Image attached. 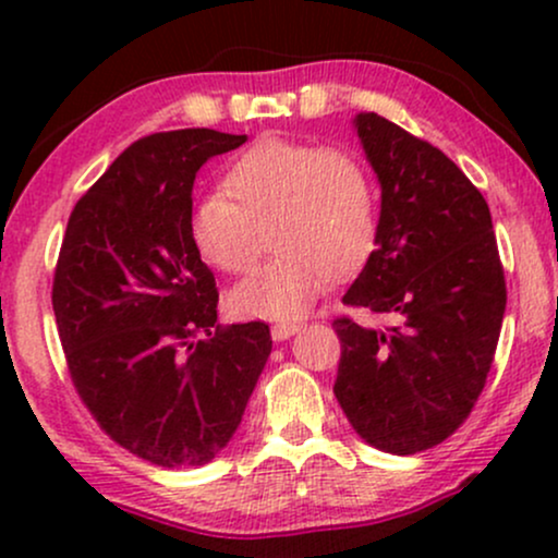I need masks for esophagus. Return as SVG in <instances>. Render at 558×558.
I'll list each match as a JSON object with an SVG mask.
<instances>
[{"label":"esophagus","instance_id":"34e87169","mask_svg":"<svg viewBox=\"0 0 558 558\" xmlns=\"http://www.w3.org/2000/svg\"><path fill=\"white\" fill-rule=\"evenodd\" d=\"M299 328L301 325L299 323H278V325H272V341H288V338L291 336H296L299 332Z\"/></svg>","mask_w":558,"mask_h":558}]
</instances>
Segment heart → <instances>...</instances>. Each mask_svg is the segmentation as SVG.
I'll use <instances>...</instances> for the list:
<instances>
[{
  "label": "heart",
  "mask_w": 558,
  "mask_h": 558,
  "mask_svg": "<svg viewBox=\"0 0 558 558\" xmlns=\"http://www.w3.org/2000/svg\"><path fill=\"white\" fill-rule=\"evenodd\" d=\"M380 230V189L369 165L343 146L262 138L233 159L222 194L191 207L189 235L215 270L241 275L270 233L275 254L230 291L239 317L291 323L332 278L356 272Z\"/></svg>",
  "instance_id": "heart-1"
}]
</instances>
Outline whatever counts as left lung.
Instances as JSON below:
<instances>
[{
  "mask_svg": "<svg viewBox=\"0 0 558 558\" xmlns=\"http://www.w3.org/2000/svg\"><path fill=\"white\" fill-rule=\"evenodd\" d=\"M354 125L380 181V230L343 304L396 323H332V393L369 446L407 457L470 417L496 354L506 280L488 202L470 178L380 114H356Z\"/></svg>",
  "mask_w": 558,
  "mask_h": 558,
  "instance_id": "left-lung-1",
  "label": "left lung"
}]
</instances>
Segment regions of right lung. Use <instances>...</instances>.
<instances>
[{"mask_svg":"<svg viewBox=\"0 0 558 558\" xmlns=\"http://www.w3.org/2000/svg\"><path fill=\"white\" fill-rule=\"evenodd\" d=\"M246 136L138 138L75 204L52 306L73 386L114 444L202 466L233 438L272 351L265 323L217 325L215 275L189 235L196 172Z\"/></svg>","mask_w":558,"mask_h":558,"instance_id":"obj_1","label":"right lung"}]
</instances>
